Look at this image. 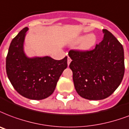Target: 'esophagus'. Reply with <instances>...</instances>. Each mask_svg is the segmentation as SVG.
<instances>
[{"instance_id": "34e87169", "label": "esophagus", "mask_w": 129, "mask_h": 129, "mask_svg": "<svg viewBox=\"0 0 129 129\" xmlns=\"http://www.w3.org/2000/svg\"><path fill=\"white\" fill-rule=\"evenodd\" d=\"M72 61V59H71V58L70 57H68V65H70V62Z\"/></svg>"}]
</instances>
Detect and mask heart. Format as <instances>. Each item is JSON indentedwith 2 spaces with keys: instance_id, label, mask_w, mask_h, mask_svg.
<instances>
[{
  "instance_id": "1",
  "label": "heart",
  "mask_w": 129,
  "mask_h": 129,
  "mask_svg": "<svg viewBox=\"0 0 129 129\" xmlns=\"http://www.w3.org/2000/svg\"><path fill=\"white\" fill-rule=\"evenodd\" d=\"M75 43H81L80 49L84 51H86L91 49L95 46L97 43V37L94 34H88L87 36H80L76 40Z\"/></svg>"
}]
</instances>
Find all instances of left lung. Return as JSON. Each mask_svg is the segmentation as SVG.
Returning a JSON list of instances; mask_svg holds the SVG:
<instances>
[{
  "label": "left lung",
  "mask_w": 129,
  "mask_h": 129,
  "mask_svg": "<svg viewBox=\"0 0 129 129\" xmlns=\"http://www.w3.org/2000/svg\"><path fill=\"white\" fill-rule=\"evenodd\" d=\"M103 32V41L93 50L68 53L76 91L86 100L109 97L120 84L124 74L122 45L108 30Z\"/></svg>",
  "instance_id": "obj_1"
}]
</instances>
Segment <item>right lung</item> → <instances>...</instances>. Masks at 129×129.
<instances>
[{"instance_id": "1", "label": "right lung", "mask_w": 129, "mask_h": 129, "mask_svg": "<svg viewBox=\"0 0 129 129\" xmlns=\"http://www.w3.org/2000/svg\"><path fill=\"white\" fill-rule=\"evenodd\" d=\"M27 27L10 44L6 58V71L14 88L23 97L41 100L53 93L59 78L68 66V57L55 60L45 56L29 58L23 51Z\"/></svg>"}]
</instances>
